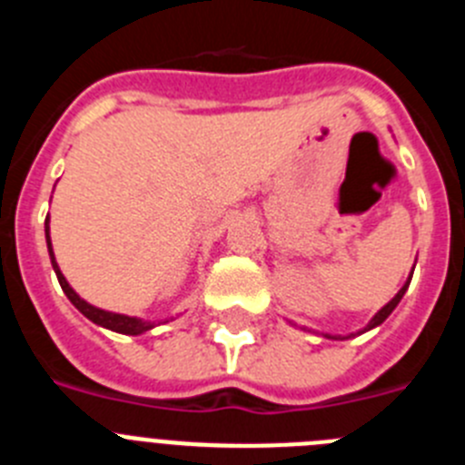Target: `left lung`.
<instances>
[{
	"mask_svg": "<svg viewBox=\"0 0 465 465\" xmlns=\"http://www.w3.org/2000/svg\"><path fill=\"white\" fill-rule=\"evenodd\" d=\"M410 282H412V272H410L408 282L402 283V289L398 291V293L393 295V298L389 300V302H386V305L381 307V310L377 312L375 316H372L371 322H368V326H365L363 331H359V332H356V335H361V332H365V331H372V328H377V326H380V323H384L386 319H389V314H391V312L396 310V307H398V302H401V300H402V295H405V291H408ZM326 338H332V340H347V338H354V332H351V335H347V338H342V335H326Z\"/></svg>",
	"mask_w": 465,
	"mask_h": 465,
	"instance_id": "8db88e82",
	"label": "left lung"
}]
</instances>
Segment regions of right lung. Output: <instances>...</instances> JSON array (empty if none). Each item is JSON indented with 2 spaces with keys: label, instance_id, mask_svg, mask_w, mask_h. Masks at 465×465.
Listing matches in <instances>:
<instances>
[{
  "label": "right lung",
  "instance_id": "obj_1",
  "mask_svg": "<svg viewBox=\"0 0 465 465\" xmlns=\"http://www.w3.org/2000/svg\"><path fill=\"white\" fill-rule=\"evenodd\" d=\"M48 216H46V244H48V256H51V262H53V270H55L57 274V282H60V286H63L64 295H67L69 300H72V305L76 307V310L81 312V314L85 316V319H90L93 323H97V326L102 328H109V331L114 332H123V335H142V332L151 331V328L160 326V323H167L172 322L170 319H160V322H146V319H139V316H127V314H116V312H106V310H100V307L90 305V302H85L84 298H81L76 291L69 286V282L64 279V274L60 272V265H57L55 261V253H53V244H51V225H48Z\"/></svg>",
  "mask_w": 465,
  "mask_h": 465
}]
</instances>
